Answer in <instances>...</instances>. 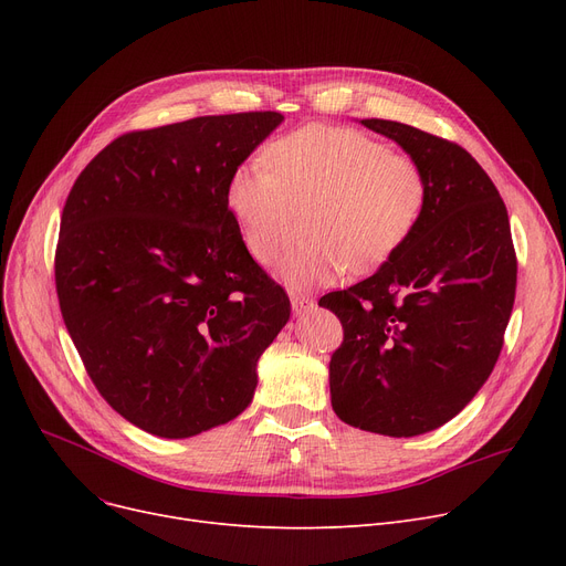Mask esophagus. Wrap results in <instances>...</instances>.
<instances>
[{"label": "esophagus", "instance_id": "1", "mask_svg": "<svg viewBox=\"0 0 566 566\" xmlns=\"http://www.w3.org/2000/svg\"><path fill=\"white\" fill-rule=\"evenodd\" d=\"M291 310L295 316H305L310 310H314V301L305 298V295H291Z\"/></svg>", "mask_w": 566, "mask_h": 566}]
</instances>
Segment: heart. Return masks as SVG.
Instances as JSON below:
<instances>
[{
  "label": "heart",
  "instance_id": "obj_1",
  "mask_svg": "<svg viewBox=\"0 0 566 566\" xmlns=\"http://www.w3.org/2000/svg\"><path fill=\"white\" fill-rule=\"evenodd\" d=\"M429 199L422 167L353 128L312 126L238 165L224 203L250 256L271 265L293 206H310L307 241L284 254L277 275L295 291L328 286L350 268L369 273L418 229Z\"/></svg>",
  "mask_w": 566,
  "mask_h": 566
}]
</instances>
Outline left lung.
<instances>
[{
    "label": "left lung",
    "instance_id": "8db88e82",
    "mask_svg": "<svg viewBox=\"0 0 566 566\" xmlns=\"http://www.w3.org/2000/svg\"><path fill=\"white\" fill-rule=\"evenodd\" d=\"M363 126L422 167L429 199L397 254L318 301L344 328L331 401L350 427L410 438L450 422L491 376L514 307L516 254L507 208L465 148L382 118Z\"/></svg>",
    "mask_w": 566,
    "mask_h": 566
}]
</instances>
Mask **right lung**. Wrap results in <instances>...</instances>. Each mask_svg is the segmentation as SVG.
Returning a JSON list of instances; mask_svg holds the SVG:
<instances>
[{
    "mask_svg": "<svg viewBox=\"0 0 566 566\" xmlns=\"http://www.w3.org/2000/svg\"><path fill=\"white\" fill-rule=\"evenodd\" d=\"M284 116H197L128 133L84 167L54 256L59 307L103 399L160 438L238 418L286 293L250 256L224 188Z\"/></svg>",
    "mask_w": 566,
    "mask_h": 566,
    "instance_id": "obj_1",
    "label": "right lung"
}]
</instances>
